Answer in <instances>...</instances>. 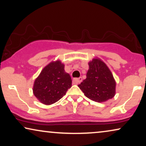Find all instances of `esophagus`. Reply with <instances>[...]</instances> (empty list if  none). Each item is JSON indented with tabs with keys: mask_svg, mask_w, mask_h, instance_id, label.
Here are the masks:
<instances>
[{
	"mask_svg": "<svg viewBox=\"0 0 146 146\" xmlns=\"http://www.w3.org/2000/svg\"><path fill=\"white\" fill-rule=\"evenodd\" d=\"M82 80H83V79H82V77H79V78H75V79H73V83L75 84H78V83H80L82 81Z\"/></svg>",
	"mask_w": 146,
	"mask_h": 146,
	"instance_id": "34e87169",
	"label": "esophagus"
}]
</instances>
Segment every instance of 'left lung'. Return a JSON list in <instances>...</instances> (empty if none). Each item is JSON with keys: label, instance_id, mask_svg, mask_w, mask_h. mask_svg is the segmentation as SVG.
Segmentation results:
<instances>
[{"label": "left lung", "instance_id": "1", "mask_svg": "<svg viewBox=\"0 0 146 146\" xmlns=\"http://www.w3.org/2000/svg\"><path fill=\"white\" fill-rule=\"evenodd\" d=\"M87 78L78 85L89 99L103 102L112 98L116 94V81L106 63L95 57L89 62Z\"/></svg>", "mask_w": 146, "mask_h": 146}]
</instances>
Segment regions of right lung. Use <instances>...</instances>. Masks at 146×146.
I'll return each mask as SVG.
<instances>
[{"mask_svg": "<svg viewBox=\"0 0 146 146\" xmlns=\"http://www.w3.org/2000/svg\"><path fill=\"white\" fill-rule=\"evenodd\" d=\"M60 60L53 61L42 69L35 80L33 93L40 102L50 105L58 101L71 87L72 80Z\"/></svg>", "mask_w": 146, "mask_h": 146, "instance_id": "right-lung-1", "label": "right lung"}]
</instances>
